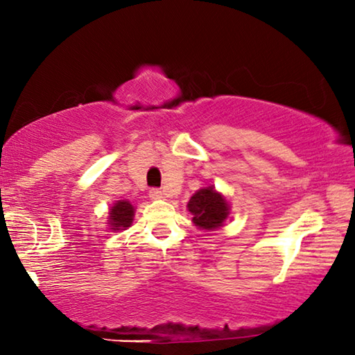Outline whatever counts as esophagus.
I'll return each mask as SVG.
<instances>
[{"mask_svg":"<svg viewBox=\"0 0 355 355\" xmlns=\"http://www.w3.org/2000/svg\"><path fill=\"white\" fill-rule=\"evenodd\" d=\"M148 196L152 200H159V199H163V191L158 188H152L148 192Z\"/></svg>","mask_w":355,"mask_h":355,"instance_id":"34e87169","label":"esophagus"}]
</instances>
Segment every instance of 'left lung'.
<instances>
[{
    "mask_svg": "<svg viewBox=\"0 0 355 355\" xmlns=\"http://www.w3.org/2000/svg\"><path fill=\"white\" fill-rule=\"evenodd\" d=\"M188 209L194 216L192 218L194 224L200 228H207V230H213V228L220 227L224 224L228 214L225 199L220 194H218L211 186L197 191L191 197Z\"/></svg>",
    "mask_w": 355,
    "mask_h": 355,
    "instance_id": "1",
    "label": "left lung"
}]
</instances>
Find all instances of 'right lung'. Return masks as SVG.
<instances>
[{
    "label": "right lung",
    "instance_id": "obj_1",
    "mask_svg": "<svg viewBox=\"0 0 355 355\" xmlns=\"http://www.w3.org/2000/svg\"><path fill=\"white\" fill-rule=\"evenodd\" d=\"M135 216V208L130 202L120 200L111 208L110 213V228L114 232L125 230V228L131 225Z\"/></svg>",
    "mask_w": 355,
    "mask_h": 355
}]
</instances>
